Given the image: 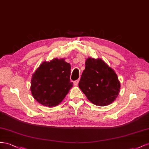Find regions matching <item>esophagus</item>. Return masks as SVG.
<instances>
[{
    "label": "esophagus",
    "mask_w": 149,
    "mask_h": 149,
    "mask_svg": "<svg viewBox=\"0 0 149 149\" xmlns=\"http://www.w3.org/2000/svg\"><path fill=\"white\" fill-rule=\"evenodd\" d=\"M79 82V80H75V81H74V86H78Z\"/></svg>",
    "instance_id": "34e87169"
}]
</instances>
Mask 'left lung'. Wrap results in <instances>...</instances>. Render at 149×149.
Returning a JSON list of instances; mask_svg holds the SVG:
<instances>
[{
	"mask_svg": "<svg viewBox=\"0 0 149 149\" xmlns=\"http://www.w3.org/2000/svg\"><path fill=\"white\" fill-rule=\"evenodd\" d=\"M79 87L92 104L104 107L116 99L120 82L115 71L103 60L88 57Z\"/></svg>",
	"mask_w": 149,
	"mask_h": 149,
	"instance_id": "obj_1",
	"label": "left lung"
}]
</instances>
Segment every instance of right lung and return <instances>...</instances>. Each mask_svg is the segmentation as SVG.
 <instances>
[{
	"mask_svg": "<svg viewBox=\"0 0 149 149\" xmlns=\"http://www.w3.org/2000/svg\"><path fill=\"white\" fill-rule=\"evenodd\" d=\"M65 59L55 58L50 62L44 61L32 74V95L42 105H58L73 87L70 81L71 66Z\"/></svg>",
	"mask_w": 149,
	"mask_h": 149,
	"instance_id": "right-lung-1",
	"label": "right lung"
}]
</instances>
